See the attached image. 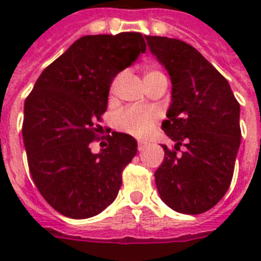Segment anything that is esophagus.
Segmentation results:
<instances>
[{
    "mask_svg": "<svg viewBox=\"0 0 261 261\" xmlns=\"http://www.w3.org/2000/svg\"><path fill=\"white\" fill-rule=\"evenodd\" d=\"M146 149V143H143V142H138V150L139 151H143Z\"/></svg>",
    "mask_w": 261,
    "mask_h": 261,
    "instance_id": "34e87169",
    "label": "esophagus"
}]
</instances>
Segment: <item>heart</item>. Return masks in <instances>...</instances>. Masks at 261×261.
<instances>
[{
	"label": "heart",
	"instance_id": "b5f03b06",
	"mask_svg": "<svg viewBox=\"0 0 261 261\" xmlns=\"http://www.w3.org/2000/svg\"><path fill=\"white\" fill-rule=\"evenodd\" d=\"M163 74V71L150 67V69H146V71H145L143 81ZM157 119H159V114L153 108H149V107H130V108L123 110L118 115L116 123H118L119 128H122L123 131H126L128 134L134 135L137 138H145L150 133L151 127L157 122Z\"/></svg>",
	"mask_w": 261,
	"mask_h": 261
}]
</instances>
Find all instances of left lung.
<instances>
[{
  "mask_svg": "<svg viewBox=\"0 0 261 261\" xmlns=\"http://www.w3.org/2000/svg\"><path fill=\"white\" fill-rule=\"evenodd\" d=\"M145 39L172 81V102L161 128L176 145H163L165 157L154 173L155 186L172 210L202 214L230 186L241 143L240 104L226 79L191 44ZM180 146L186 150L180 152Z\"/></svg>",
  "mask_w": 261,
  "mask_h": 261,
  "instance_id": "left-lung-1",
  "label": "left lung"
}]
</instances>
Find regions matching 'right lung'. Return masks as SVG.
Returning <instances> with one entry per match:
<instances>
[{
	"label": "right lung",
	"instance_id": "obj_1",
	"mask_svg": "<svg viewBox=\"0 0 261 261\" xmlns=\"http://www.w3.org/2000/svg\"><path fill=\"white\" fill-rule=\"evenodd\" d=\"M145 51L138 32L83 36L43 70L25 98L22 139L31 176L46 202L65 217L100 214L120 190L137 141L112 133L97 154L90 143L100 141L97 122L107 111L112 80Z\"/></svg>",
	"mask_w": 261,
	"mask_h": 261
}]
</instances>
